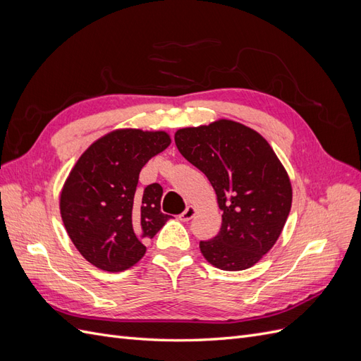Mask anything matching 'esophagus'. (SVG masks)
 I'll return each instance as SVG.
<instances>
[{"instance_id": "1", "label": "esophagus", "mask_w": 361, "mask_h": 361, "mask_svg": "<svg viewBox=\"0 0 361 361\" xmlns=\"http://www.w3.org/2000/svg\"><path fill=\"white\" fill-rule=\"evenodd\" d=\"M195 212H197V209H195V206L190 204V206H187V209H185V211L179 215V218H180L182 221H190L191 218L195 215Z\"/></svg>"}]
</instances>
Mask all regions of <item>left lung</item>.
I'll return each mask as SVG.
<instances>
[{
  "label": "left lung",
  "mask_w": 361,
  "mask_h": 361,
  "mask_svg": "<svg viewBox=\"0 0 361 361\" xmlns=\"http://www.w3.org/2000/svg\"><path fill=\"white\" fill-rule=\"evenodd\" d=\"M174 143L206 174L223 211L220 232L200 241L202 255L224 271L253 267L277 243L292 206L290 179L274 150L255 129L227 118L178 129Z\"/></svg>",
  "instance_id": "8db88e82"
}]
</instances>
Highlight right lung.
Segmentation results:
<instances>
[{"instance_id":"right-lung-1","label":"right lung","mask_w":361,"mask_h":361,"mask_svg":"<svg viewBox=\"0 0 361 361\" xmlns=\"http://www.w3.org/2000/svg\"><path fill=\"white\" fill-rule=\"evenodd\" d=\"M171 143L164 130L116 129L76 161L60 192V214L71 241L96 268L122 272L145 256V241L167 223L162 187L137 190L146 162Z\"/></svg>"}]
</instances>
